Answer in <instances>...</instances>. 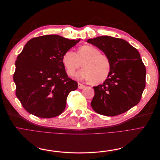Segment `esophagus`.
Instances as JSON below:
<instances>
[{"instance_id":"34e87169","label":"esophagus","mask_w":160,"mask_h":160,"mask_svg":"<svg viewBox=\"0 0 160 160\" xmlns=\"http://www.w3.org/2000/svg\"><path fill=\"white\" fill-rule=\"evenodd\" d=\"M85 87V85H82V84H81V83H78V88H79V89H82V88H84Z\"/></svg>"}]
</instances>
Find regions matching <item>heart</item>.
Returning <instances> with one entry per match:
<instances>
[{"label": "heart", "instance_id": "heart-1", "mask_svg": "<svg viewBox=\"0 0 160 160\" xmlns=\"http://www.w3.org/2000/svg\"><path fill=\"white\" fill-rule=\"evenodd\" d=\"M62 62L67 74L70 77L74 75L82 63L83 68L78 72L77 77L96 84L103 82L111 71L109 57L92 45H82L77 52L68 50L62 56Z\"/></svg>", "mask_w": 160, "mask_h": 160}]
</instances>
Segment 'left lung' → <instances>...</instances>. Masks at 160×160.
Masks as SVG:
<instances>
[{"mask_svg":"<svg viewBox=\"0 0 160 160\" xmlns=\"http://www.w3.org/2000/svg\"><path fill=\"white\" fill-rule=\"evenodd\" d=\"M87 42L101 49L111 62V71L102 85L94 87L92 109L114 117L138 104L146 86V68L139 52L124 40L103 36Z\"/></svg>","mask_w":160,"mask_h":160,"instance_id":"1","label":"left lung"}]
</instances>
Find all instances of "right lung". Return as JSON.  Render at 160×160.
Instances as JSON below:
<instances>
[{
	"instance_id": "right-lung-1",
	"label": "right lung",
	"mask_w": 160,
	"mask_h": 160,
	"mask_svg": "<svg viewBox=\"0 0 160 160\" xmlns=\"http://www.w3.org/2000/svg\"><path fill=\"white\" fill-rule=\"evenodd\" d=\"M79 41L45 35L26 43L17 57L13 79L16 96L27 112L49 118L64 111L67 97L78 88V82L68 78L62 58Z\"/></svg>"
}]
</instances>
